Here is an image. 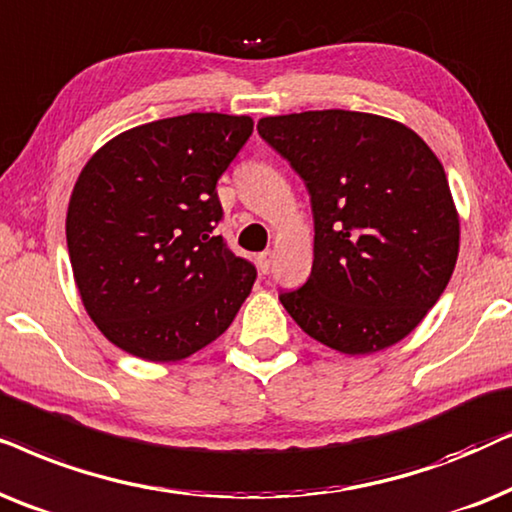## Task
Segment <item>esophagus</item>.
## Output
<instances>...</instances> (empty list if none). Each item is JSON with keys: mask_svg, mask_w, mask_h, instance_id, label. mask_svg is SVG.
<instances>
[{"mask_svg": "<svg viewBox=\"0 0 512 512\" xmlns=\"http://www.w3.org/2000/svg\"><path fill=\"white\" fill-rule=\"evenodd\" d=\"M271 262H274V252L271 250L260 252V255H257V267H260L262 274H267V271L271 269Z\"/></svg>", "mask_w": 512, "mask_h": 512, "instance_id": "34e87169", "label": "esophagus"}]
</instances>
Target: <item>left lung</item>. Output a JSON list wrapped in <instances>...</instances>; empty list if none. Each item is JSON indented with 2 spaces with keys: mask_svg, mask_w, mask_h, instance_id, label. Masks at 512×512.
Returning <instances> with one entry per match:
<instances>
[{
  "mask_svg": "<svg viewBox=\"0 0 512 512\" xmlns=\"http://www.w3.org/2000/svg\"><path fill=\"white\" fill-rule=\"evenodd\" d=\"M257 131L311 196V276L278 297L285 311L346 356L398 344L459 257V213L438 156L400 121L349 109L264 117Z\"/></svg>",
  "mask_w": 512,
  "mask_h": 512,
  "instance_id": "obj_1",
  "label": "left lung"
}]
</instances>
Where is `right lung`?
I'll return each instance as SVG.
<instances>
[{"label": "right lung", "instance_id": "obj_1", "mask_svg": "<svg viewBox=\"0 0 512 512\" xmlns=\"http://www.w3.org/2000/svg\"><path fill=\"white\" fill-rule=\"evenodd\" d=\"M252 119L192 112L105 142L74 182L65 234L81 304L121 351L177 363L215 342L255 267L215 236V185Z\"/></svg>", "mask_w": 512, "mask_h": 512}]
</instances>
